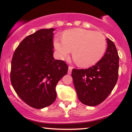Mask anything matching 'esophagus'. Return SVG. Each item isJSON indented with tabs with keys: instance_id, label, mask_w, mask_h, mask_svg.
<instances>
[{
	"instance_id": "1",
	"label": "esophagus",
	"mask_w": 132,
	"mask_h": 132,
	"mask_svg": "<svg viewBox=\"0 0 132 132\" xmlns=\"http://www.w3.org/2000/svg\"><path fill=\"white\" fill-rule=\"evenodd\" d=\"M72 69V67H71V66H69V68H68V73L69 74V75H71V74Z\"/></svg>"
}]
</instances>
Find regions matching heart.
<instances>
[{
	"label": "heart",
	"mask_w": 132,
	"mask_h": 132,
	"mask_svg": "<svg viewBox=\"0 0 132 132\" xmlns=\"http://www.w3.org/2000/svg\"><path fill=\"white\" fill-rule=\"evenodd\" d=\"M53 45L60 58L68 56L72 50V57L77 64L87 68L102 59L107 48V41L100 32L74 28L65 31L63 39L56 37Z\"/></svg>",
	"instance_id": "heart-1"
}]
</instances>
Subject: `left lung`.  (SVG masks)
<instances>
[{
	"mask_svg": "<svg viewBox=\"0 0 132 132\" xmlns=\"http://www.w3.org/2000/svg\"><path fill=\"white\" fill-rule=\"evenodd\" d=\"M105 54L94 66L86 69H73L72 78L78 99L89 106L102 103L114 88L118 79L119 57L115 44L107 38Z\"/></svg>",
	"mask_w": 132,
	"mask_h": 132,
	"instance_id": "8db88e82",
	"label": "left lung"
}]
</instances>
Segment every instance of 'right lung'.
I'll return each mask as SVG.
<instances>
[{
  "instance_id": "1",
  "label": "right lung",
  "mask_w": 132,
  "mask_h": 132,
  "mask_svg": "<svg viewBox=\"0 0 132 132\" xmlns=\"http://www.w3.org/2000/svg\"><path fill=\"white\" fill-rule=\"evenodd\" d=\"M54 30L40 29L25 38L12 60L10 80L15 91L27 104L38 109L55 101L56 84L68 72L66 63L53 57Z\"/></svg>"
}]
</instances>
